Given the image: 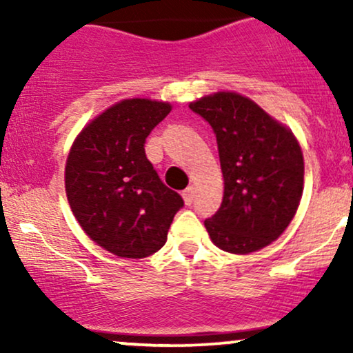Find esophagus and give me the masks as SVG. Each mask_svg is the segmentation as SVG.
Here are the masks:
<instances>
[{"mask_svg":"<svg viewBox=\"0 0 353 353\" xmlns=\"http://www.w3.org/2000/svg\"><path fill=\"white\" fill-rule=\"evenodd\" d=\"M182 197H184L185 204H188V205L192 204V202H194V188H192V185H189V188L185 189L184 192H182Z\"/></svg>","mask_w":353,"mask_h":353,"instance_id":"obj_1","label":"esophagus"}]
</instances>
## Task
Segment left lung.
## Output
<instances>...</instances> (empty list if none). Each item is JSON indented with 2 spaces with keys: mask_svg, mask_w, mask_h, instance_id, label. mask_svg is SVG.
Returning <instances> with one entry per match:
<instances>
[{
  "mask_svg": "<svg viewBox=\"0 0 353 353\" xmlns=\"http://www.w3.org/2000/svg\"><path fill=\"white\" fill-rule=\"evenodd\" d=\"M190 109L217 139L224 176L221 208L204 225L225 252L249 254L290 224L303 189V157L292 132L236 92L205 96Z\"/></svg>",
  "mask_w": 353,
  "mask_h": 353,
  "instance_id": "1",
  "label": "left lung"
}]
</instances>
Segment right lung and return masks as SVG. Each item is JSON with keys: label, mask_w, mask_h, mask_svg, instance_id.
Wrapping results in <instances>:
<instances>
[{"label": "right lung", "mask_w": 353, "mask_h": 353, "mask_svg": "<svg viewBox=\"0 0 353 353\" xmlns=\"http://www.w3.org/2000/svg\"><path fill=\"white\" fill-rule=\"evenodd\" d=\"M169 112L171 104L159 101H121L83 129L68 156L64 181L72 214L96 244L119 257L157 252L184 205L144 151Z\"/></svg>", "instance_id": "right-lung-1"}]
</instances>
